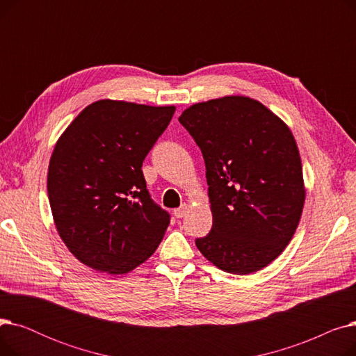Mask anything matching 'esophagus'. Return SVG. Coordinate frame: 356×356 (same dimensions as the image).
I'll use <instances>...</instances> for the list:
<instances>
[{"mask_svg": "<svg viewBox=\"0 0 356 356\" xmlns=\"http://www.w3.org/2000/svg\"><path fill=\"white\" fill-rule=\"evenodd\" d=\"M175 216L176 218H183L186 213H188V204H181L180 208H177V209H175Z\"/></svg>", "mask_w": 356, "mask_h": 356, "instance_id": "obj_1", "label": "esophagus"}]
</instances>
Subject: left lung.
Instances as JSON below:
<instances>
[{"label": "left lung", "instance_id": "left-lung-1", "mask_svg": "<svg viewBox=\"0 0 356 356\" xmlns=\"http://www.w3.org/2000/svg\"><path fill=\"white\" fill-rule=\"evenodd\" d=\"M203 154L213 216L196 247L238 275L267 267L289 245L305 203L302 160L289 127L263 104L225 97L179 117Z\"/></svg>", "mask_w": 356, "mask_h": 356}]
</instances>
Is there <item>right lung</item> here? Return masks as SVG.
I'll list each match as a JSON object with an SVG mask.
<instances>
[{
    "label": "right lung",
    "instance_id": "1",
    "mask_svg": "<svg viewBox=\"0 0 356 356\" xmlns=\"http://www.w3.org/2000/svg\"><path fill=\"white\" fill-rule=\"evenodd\" d=\"M175 106L98 101L66 128L49 164L56 228L85 266L125 274L152 257L170 213L152 199L143 161Z\"/></svg>",
    "mask_w": 356,
    "mask_h": 356
}]
</instances>
